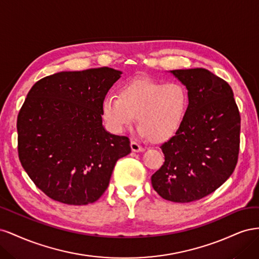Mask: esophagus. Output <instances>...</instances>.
<instances>
[{"label": "esophagus", "mask_w": 259, "mask_h": 259, "mask_svg": "<svg viewBox=\"0 0 259 259\" xmlns=\"http://www.w3.org/2000/svg\"><path fill=\"white\" fill-rule=\"evenodd\" d=\"M131 148H132V151H134V152H139V151L145 150V148L142 145L137 144L136 142H134V140H132L131 142Z\"/></svg>", "instance_id": "1"}]
</instances>
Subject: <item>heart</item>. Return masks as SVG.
Returning <instances> with one entry per match:
<instances>
[{
	"label": "heart",
	"mask_w": 259,
	"mask_h": 259,
	"mask_svg": "<svg viewBox=\"0 0 259 259\" xmlns=\"http://www.w3.org/2000/svg\"><path fill=\"white\" fill-rule=\"evenodd\" d=\"M188 105L189 96L183 83L136 76L121 86L117 96L105 97L103 116L109 128L120 134L136 115L140 135L164 142L182 126Z\"/></svg>",
	"instance_id": "obj_1"
}]
</instances>
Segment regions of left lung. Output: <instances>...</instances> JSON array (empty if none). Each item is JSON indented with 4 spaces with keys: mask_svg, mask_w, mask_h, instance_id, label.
<instances>
[{
    "mask_svg": "<svg viewBox=\"0 0 259 259\" xmlns=\"http://www.w3.org/2000/svg\"><path fill=\"white\" fill-rule=\"evenodd\" d=\"M188 90L189 105L175 136L161 146L163 165L153 189L171 202L197 201L233 173L240 150L241 116L230 85L203 68L171 70Z\"/></svg>",
    "mask_w": 259,
    "mask_h": 259,
    "instance_id": "left-lung-1",
    "label": "left lung"
}]
</instances>
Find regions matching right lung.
Wrapping results in <instances>:
<instances>
[{
    "label": "right lung",
    "mask_w": 259,
    "mask_h": 259,
    "mask_svg": "<svg viewBox=\"0 0 259 259\" xmlns=\"http://www.w3.org/2000/svg\"><path fill=\"white\" fill-rule=\"evenodd\" d=\"M121 71L101 67L64 71L37 81L17 117L23 169L49 198L69 205L97 201L130 138L103 126V101Z\"/></svg>",
    "instance_id": "right-lung-1"
}]
</instances>
